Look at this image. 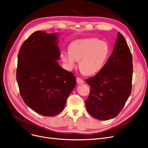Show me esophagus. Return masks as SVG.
Instances as JSON below:
<instances>
[{"mask_svg": "<svg viewBox=\"0 0 148 148\" xmlns=\"http://www.w3.org/2000/svg\"><path fill=\"white\" fill-rule=\"evenodd\" d=\"M76 82H77L78 84H82L84 82V80L79 77H78L77 78H76Z\"/></svg>", "mask_w": 148, "mask_h": 148, "instance_id": "esophagus-1", "label": "esophagus"}]
</instances>
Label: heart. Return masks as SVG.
<instances>
[{"instance_id": "b5f03b06", "label": "heart", "mask_w": 148, "mask_h": 148, "mask_svg": "<svg viewBox=\"0 0 148 148\" xmlns=\"http://www.w3.org/2000/svg\"><path fill=\"white\" fill-rule=\"evenodd\" d=\"M110 51V46L106 41L93 38L78 39L70 44L69 52H62L61 59L69 69H73L76 61H79L81 72L92 75L103 69Z\"/></svg>"}]
</instances>
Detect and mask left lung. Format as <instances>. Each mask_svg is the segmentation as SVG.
<instances>
[{
    "label": "left lung",
    "mask_w": 148,
    "mask_h": 148,
    "mask_svg": "<svg viewBox=\"0 0 148 148\" xmlns=\"http://www.w3.org/2000/svg\"><path fill=\"white\" fill-rule=\"evenodd\" d=\"M132 75L131 52L125 38L119 33L113 53L103 69L86 79L91 87L86 100L88 113L100 120L119 115L131 93Z\"/></svg>",
    "instance_id": "obj_1"
}]
</instances>
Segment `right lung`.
Masks as SVG:
<instances>
[{
  "label": "right lung",
  "instance_id": "1",
  "mask_svg": "<svg viewBox=\"0 0 148 148\" xmlns=\"http://www.w3.org/2000/svg\"><path fill=\"white\" fill-rule=\"evenodd\" d=\"M55 33L37 31L21 47L16 79L24 103L36 113L47 116L59 114L76 85V77L62 69Z\"/></svg>",
  "mask_w": 148,
  "mask_h": 148
}]
</instances>
